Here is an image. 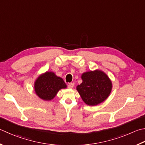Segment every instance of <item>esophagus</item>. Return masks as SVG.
<instances>
[{"label":"esophagus","mask_w":145,"mask_h":145,"mask_svg":"<svg viewBox=\"0 0 145 145\" xmlns=\"http://www.w3.org/2000/svg\"><path fill=\"white\" fill-rule=\"evenodd\" d=\"M73 86H74V83H69L68 85V88L72 89L73 88Z\"/></svg>","instance_id":"1"}]
</instances>
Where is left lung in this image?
<instances>
[{
    "label": "left lung",
    "mask_w": 145,
    "mask_h": 145,
    "mask_svg": "<svg viewBox=\"0 0 145 145\" xmlns=\"http://www.w3.org/2000/svg\"><path fill=\"white\" fill-rule=\"evenodd\" d=\"M82 82L77 90L82 99L90 106L101 103L111 93L112 84L108 77L101 70L90 71L82 75Z\"/></svg>",
    "instance_id": "8db88e82"
}]
</instances>
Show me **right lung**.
I'll list each match as a JSON object with an SVG mask.
<instances>
[{"label": "right lung", "mask_w": 145, "mask_h": 145, "mask_svg": "<svg viewBox=\"0 0 145 145\" xmlns=\"http://www.w3.org/2000/svg\"><path fill=\"white\" fill-rule=\"evenodd\" d=\"M35 91L39 98L46 101L53 99L61 89L67 88L61 78L51 72H47L39 76L34 85Z\"/></svg>", "instance_id": "right-lung-1"}]
</instances>
